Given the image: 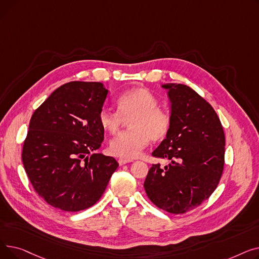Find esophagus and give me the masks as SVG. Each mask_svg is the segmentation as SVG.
<instances>
[{"label": "esophagus", "mask_w": 259, "mask_h": 259, "mask_svg": "<svg viewBox=\"0 0 259 259\" xmlns=\"http://www.w3.org/2000/svg\"><path fill=\"white\" fill-rule=\"evenodd\" d=\"M130 161H132V160H130V159H125V158H120V159H118V164H119L120 166H122V165H125V164H128V162H130Z\"/></svg>", "instance_id": "1"}]
</instances>
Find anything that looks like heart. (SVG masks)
<instances>
[{
  "instance_id": "obj_1",
  "label": "heart",
  "mask_w": 259,
  "mask_h": 259,
  "mask_svg": "<svg viewBox=\"0 0 259 259\" xmlns=\"http://www.w3.org/2000/svg\"><path fill=\"white\" fill-rule=\"evenodd\" d=\"M157 106V99L150 90L135 87L117 98L118 113L101 111L100 125L105 132L110 134L119 131L122 119L132 117L128 121L131 130L113 139L109 144V152L120 158L132 159L141 155L150 140L164 139L169 130V117Z\"/></svg>"
}]
</instances>
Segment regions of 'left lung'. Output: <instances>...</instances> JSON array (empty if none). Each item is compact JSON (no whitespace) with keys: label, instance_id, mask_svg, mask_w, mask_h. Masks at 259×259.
I'll use <instances>...</instances> for the list:
<instances>
[{"label":"left lung","instance_id":"1","mask_svg":"<svg viewBox=\"0 0 259 259\" xmlns=\"http://www.w3.org/2000/svg\"><path fill=\"white\" fill-rule=\"evenodd\" d=\"M171 103L166 139L152 152L171 162L152 165L144 183L154 205L181 214L199 206L214 192L225 164V133L212 106L183 84L161 85Z\"/></svg>","mask_w":259,"mask_h":259}]
</instances>
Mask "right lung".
<instances>
[{"label": "right lung", "mask_w": 259, "mask_h": 259, "mask_svg": "<svg viewBox=\"0 0 259 259\" xmlns=\"http://www.w3.org/2000/svg\"><path fill=\"white\" fill-rule=\"evenodd\" d=\"M108 90L99 81H70L33 112L22 160L36 193L50 206L76 212L103 195L118 162L93 153L104 141L99 115Z\"/></svg>", "instance_id": "right-lung-1"}]
</instances>
